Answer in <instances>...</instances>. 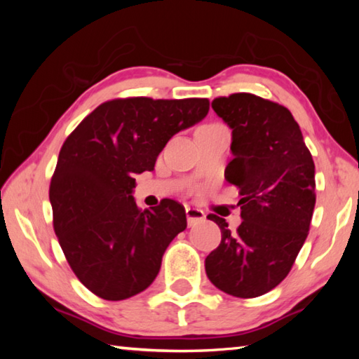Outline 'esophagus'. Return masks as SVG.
<instances>
[{
    "label": "esophagus",
    "mask_w": 359,
    "mask_h": 359,
    "mask_svg": "<svg viewBox=\"0 0 359 359\" xmlns=\"http://www.w3.org/2000/svg\"><path fill=\"white\" fill-rule=\"evenodd\" d=\"M185 214H187L188 226H193V224L201 223V222L205 220V214H204V210H201V209L187 208V209H185Z\"/></svg>",
    "instance_id": "34e87169"
}]
</instances>
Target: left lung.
I'll list each match as a JSON object with an SVG mask.
<instances>
[{
  "mask_svg": "<svg viewBox=\"0 0 359 359\" xmlns=\"http://www.w3.org/2000/svg\"><path fill=\"white\" fill-rule=\"evenodd\" d=\"M212 109L233 130L224 179L239 188L242 223L231 231L224 218L208 215L222 242L205 258V274L218 290L247 299L276 288L294 264L313 215L315 165L287 107L233 93Z\"/></svg>",
  "mask_w": 359,
  "mask_h": 359,
  "instance_id": "obj_1",
  "label": "left lung"
}]
</instances>
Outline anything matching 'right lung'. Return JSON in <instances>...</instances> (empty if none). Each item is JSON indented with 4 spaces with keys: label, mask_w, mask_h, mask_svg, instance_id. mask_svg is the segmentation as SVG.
Instances as JSON below:
<instances>
[{
    "label": "right lung",
    "mask_w": 359,
    "mask_h": 359,
    "mask_svg": "<svg viewBox=\"0 0 359 359\" xmlns=\"http://www.w3.org/2000/svg\"><path fill=\"white\" fill-rule=\"evenodd\" d=\"M208 112V98H118L100 104L65 141L48 190L53 229L72 272L96 296L128 299L155 280L187 215L174 199L139 209L135 177Z\"/></svg>",
    "instance_id": "right-lung-1"
}]
</instances>
